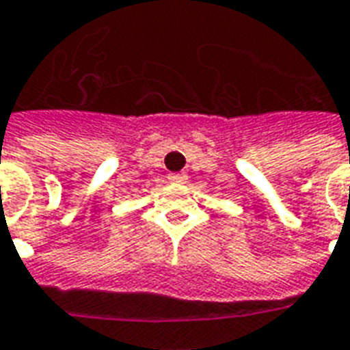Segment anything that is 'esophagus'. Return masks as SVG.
<instances>
[{"instance_id": "obj_1", "label": "esophagus", "mask_w": 350, "mask_h": 350, "mask_svg": "<svg viewBox=\"0 0 350 350\" xmlns=\"http://www.w3.org/2000/svg\"><path fill=\"white\" fill-rule=\"evenodd\" d=\"M168 180H172V182H183V180H185V174H182V172H178V174H170L168 176Z\"/></svg>"}]
</instances>
